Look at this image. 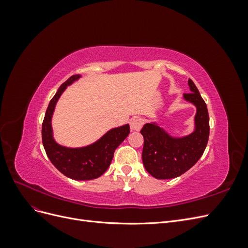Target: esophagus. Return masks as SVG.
<instances>
[{"mask_svg": "<svg viewBox=\"0 0 248 248\" xmlns=\"http://www.w3.org/2000/svg\"><path fill=\"white\" fill-rule=\"evenodd\" d=\"M144 125V120L140 117H134L130 120V128L133 131H139Z\"/></svg>", "mask_w": 248, "mask_h": 248, "instance_id": "esophagus-1", "label": "esophagus"}]
</instances>
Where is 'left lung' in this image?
Wrapping results in <instances>:
<instances>
[{"label":"left lung","mask_w":248,"mask_h":248,"mask_svg":"<svg viewBox=\"0 0 248 248\" xmlns=\"http://www.w3.org/2000/svg\"><path fill=\"white\" fill-rule=\"evenodd\" d=\"M190 93L184 98L197 107L196 130L182 139L170 137L159 126L148 123L140 133L144 137L141 158L145 169L156 179H172L181 176L198 162L209 140V114L206 102L189 78Z\"/></svg>","instance_id":"left-lung-1"}]
</instances>
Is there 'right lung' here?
I'll return each instance as SVG.
<instances>
[{"mask_svg": "<svg viewBox=\"0 0 248 248\" xmlns=\"http://www.w3.org/2000/svg\"><path fill=\"white\" fill-rule=\"evenodd\" d=\"M79 78V74L70 77L59 88L52 97L42 123V142L51 163L63 175L73 180H92L100 177L108 169L116 149L128 137L129 125L109 130L95 144L79 149L58 145L52 139L50 120L56 103L67 86Z\"/></svg>", "mask_w": 248, "mask_h": 248, "instance_id": "right-lung-1", "label": "right lung"}]
</instances>
